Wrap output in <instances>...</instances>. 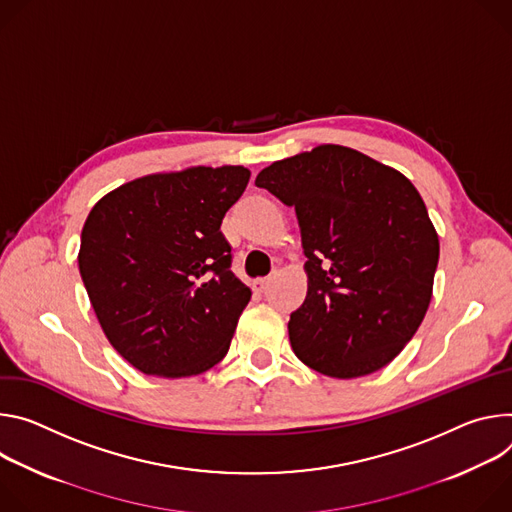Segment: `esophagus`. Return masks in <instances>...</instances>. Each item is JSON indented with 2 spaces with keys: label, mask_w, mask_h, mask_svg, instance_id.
Segmentation results:
<instances>
[{
  "label": "esophagus",
  "mask_w": 512,
  "mask_h": 512,
  "mask_svg": "<svg viewBox=\"0 0 512 512\" xmlns=\"http://www.w3.org/2000/svg\"><path fill=\"white\" fill-rule=\"evenodd\" d=\"M270 282H272V278H256L252 282V291L254 293H266L268 287H270Z\"/></svg>",
  "instance_id": "esophagus-1"
}]
</instances>
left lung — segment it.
Instances as JSON below:
<instances>
[{"mask_svg": "<svg viewBox=\"0 0 512 512\" xmlns=\"http://www.w3.org/2000/svg\"><path fill=\"white\" fill-rule=\"evenodd\" d=\"M256 187L295 207L307 297L291 313L297 358L331 378L372 374L403 352L433 295L439 238L413 183L354 148L276 160Z\"/></svg>", "mask_w": 512, "mask_h": 512, "instance_id": "8db88e82", "label": "left lung"}]
</instances>
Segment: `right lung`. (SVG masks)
<instances>
[{
	"label": "right lung",
	"mask_w": 512,
	"mask_h": 512,
	"mask_svg": "<svg viewBox=\"0 0 512 512\" xmlns=\"http://www.w3.org/2000/svg\"><path fill=\"white\" fill-rule=\"evenodd\" d=\"M248 181L244 166H191L134 179L89 211L79 272L109 344L136 370L197 376L230 350L252 293L219 227Z\"/></svg>",
	"instance_id": "right-lung-1"
}]
</instances>
